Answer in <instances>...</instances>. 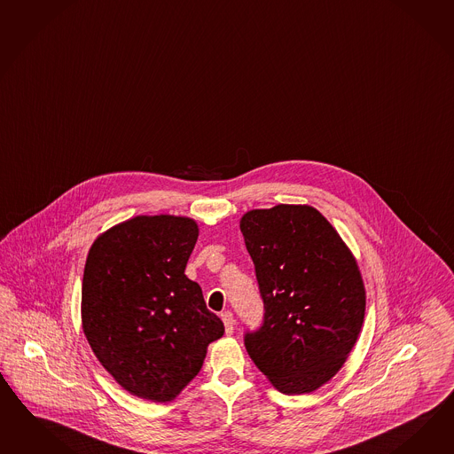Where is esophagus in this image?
I'll return each mask as SVG.
<instances>
[{
	"label": "esophagus",
	"mask_w": 454,
	"mask_h": 454,
	"mask_svg": "<svg viewBox=\"0 0 454 454\" xmlns=\"http://www.w3.org/2000/svg\"><path fill=\"white\" fill-rule=\"evenodd\" d=\"M221 320H223V324H224V329H226V333L228 335H231L234 331V317L233 314L230 312V310H224L223 314H221Z\"/></svg>",
	"instance_id": "34e87169"
}]
</instances>
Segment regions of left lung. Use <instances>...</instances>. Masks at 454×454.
Here are the masks:
<instances>
[{
    "instance_id": "left-lung-1",
    "label": "left lung",
    "mask_w": 454,
    "mask_h": 454,
    "mask_svg": "<svg viewBox=\"0 0 454 454\" xmlns=\"http://www.w3.org/2000/svg\"><path fill=\"white\" fill-rule=\"evenodd\" d=\"M239 228L264 304L262 325L245 333L246 350L279 392H314L342 368L364 324L356 258L307 205L247 211Z\"/></svg>"
}]
</instances>
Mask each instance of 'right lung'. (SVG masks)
<instances>
[{
    "mask_svg": "<svg viewBox=\"0 0 454 454\" xmlns=\"http://www.w3.org/2000/svg\"><path fill=\"white\" fill-rule=\"evenodd\" d=\"M198 226L184 216H135L87 254L82 329L102 367L129 393L172 402L224 333L201 287L184 276Z\"/></svg>",
    "mask_w": 454,
    "mask_h": 454,
    "instance_id": "obj_1",
    "label": "right lung"
}]
</instances>
